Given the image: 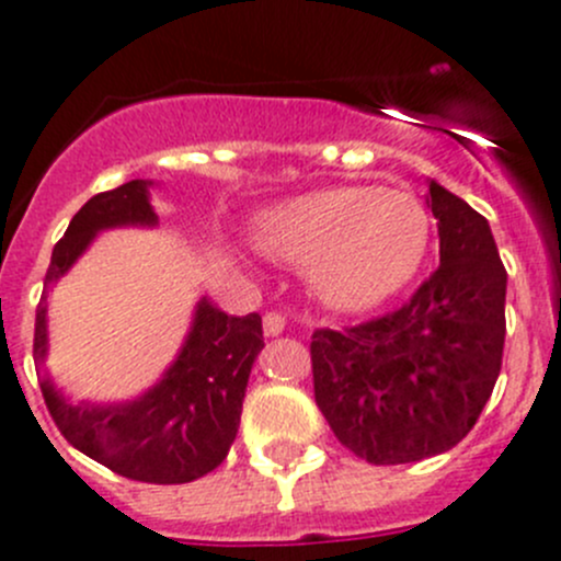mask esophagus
I'll list each match as a JSON object with an SVG mask.
<instances>
[{"instance_id":"34e87169","label":"esophagus","mask_w":561,"mask_h":561,"mask_svg":"<svg viewBox=\"0 0 561 561\" xmlns=\"http://www.w3.org/2000/svg\"><path fill=\"white\" fill-rule=\"evenodd\" d=\"M263 331L265 336H279L285 331V318L279 312H268L263 318Z\"/></svg>"}]
</instances>
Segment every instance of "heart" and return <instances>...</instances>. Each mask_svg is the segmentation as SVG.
Returning a JSON list of instances; mask_svg holds the SVG:
<instances>
[{
  "label": "heart",
  "mask_w": 561,
  "mask_h": 561,
  "mask_svg": "<svg viewBox=\"0 0 561 561\" xmlns=\"http://www.w3.org/2000/svg\"><path fill=\"white\" fill-rule=\"evenodd\" d=\"M254 243L276 263L307 265L331 312H367L411 285L431 249V216L413 194L325 186L265 210Z\"/></svg>",
  "instance_id": "b5f03b06"
}]
</instances>
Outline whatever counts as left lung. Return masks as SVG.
I'll list each match as a JSON object with an SVG mask.
<instances>
[{"mask_svg":"<svg viewBox=\"0 0 561 561\" xmlns=\"http://www.w3.org/2000/svg\"><path fill=\"white\" fill-rule=\"evenodd\" d=\"M425 203L438 225L436 274L386 318L312 334L314 402L334 436L375 466L463 442L502 369L507 271L491 225L431 178Z\"/></svg>","mask_w":561,"mask_h":561,"instance_id":"8db88e82","label":"left lung"}]
</instances>
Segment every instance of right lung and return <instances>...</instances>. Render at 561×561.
I'll return each mask as SVG.
<instances>
[{
	"instance_id": "add662e5",
	"label": "right lung",
	"mask_w": 561,
	"mask_h": 561,
	"mask_svg": "<svg viewBox=\"0 0 561 561\" xmlns=\"http://www.w3.org/2000/svg\"><path fill=\"white\" fill-rule=\"evenodd\" d=\"M153 188V181H130L87 199L54 247L46 290L73 268L101 232L159 227L150 203ZM263 347L257 312L236 318L203 296L181 351L153 386L130 400H73L43 369L48 356L46 298L35 318L37 378L59 433L106 469L156 485L194 482L227 458L241 425L252 364Z\"/></svg>"
}]
</instances>
